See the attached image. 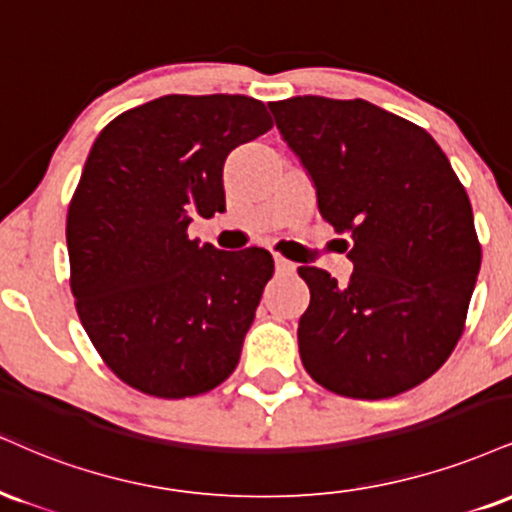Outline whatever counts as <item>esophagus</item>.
I'll return each mask as SVG.
<instances>
[{
  "label": "esophagus",
  "instance_id": "esophagus-1",
  "mask_svg": "<svg viewBox=\"0 0 512 512\" xmlns=\"http://www.w3.org/2000/svg\"><path fill=\"white\" fill-rule=\"evenodd\" d=\"M274 264H276V272H279V274H293L295 272V264L291 260H286V257H281V255H274Z\"/></svg>",
  "mask_w": 512,
  "mask_h": 512
}]
</instances>
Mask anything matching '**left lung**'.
<instances>
[{
    "label": "left lung",
    "instance_id": "obj_1",
    "mask_svg": "<svg viewBox=\"0 0 512 512\" xmlns=\"http://www.w3.org/2000/svg\"><path fill=\"white\" fill-rule=\"evenodd\" d=\"M276 126L348 233L346 286L298 267L310 288L300 360L326 391L381 400L427 381L458 346L482 264L470 197L422 126L365 100L269 102Z\"/></svg>",
    "mask_w": 512,
    "mask_h": 512
}]
</instances>
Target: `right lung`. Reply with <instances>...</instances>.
I'll list each match as a JSON object with an SVG mask.
<instances>
[{
    "instance_id": "add662e5",
    "label": "right lung",
    "mask_w": 512,
    "mask_h": 512,
    "mask_svg": "<svg viewBox=\"0 0 512 512\" xmlns=\"http://www.w3.org/2000/svg\"><path fill=\"white\" fill-rule=\"evenodd\" d=\"M272 126L255 97L166 95L97 135L66 214L69 283L92 346L131 389L190 398L236 369L274 260L200 245L188 224L224 212L226 157Z\"/></svg>"
}]
</instances>
